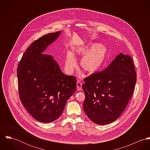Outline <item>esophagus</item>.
Instances as JSON below:
<instances>
[{
  "mask_svg": "<svg viewBox=\"0 0 150 150\" xmlns=\"http://www.w3.org/2000/svg\"><path fill=\"white\" fill-rule=\"evenodd\" d=\"M77 88L78 91H81L82 90V83L79 80H78L77 81Z\"/></svg>",
  "mask_w": 150,
  "mask_h": 150,
  "instance_id": "1",
  "label": "esophagus"
}]
</instances>
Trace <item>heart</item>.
<instances>
[{
	"mask_svg": "<svg viewBox=\"0 0 150 150\" xmlns=\"http://www.w3.org/2000/svg\"><path fill=\"white\" fill-rule=\"evenodd\" d=\"M80 52L84 54L80 60L81 66L88 71L95 72L103 64L107 55V48L98 43H93L89 47L82 49ZM76 65L74 54L69 52L66 62L65 69L68 73H71Z\"/></svg>",
	"mask_w": 150,
	"mask_h": 150,
	"instance_id": "b5f03b06",
	"label": "heart"
}]
</instances>
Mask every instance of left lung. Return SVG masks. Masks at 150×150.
<instances>
[{
  "label": "left lung",
  "mask_w": 150,
  "mask_h": 150,
  "mask_svg": "<svg viewBox=\"0 0 150 150\" xmlns=\"http://www.w3.org/2000/svg\"><path fill=\"white\" fill-rule=\"evenodd\" d=\"M84 81L86 115L98 125L110 124L122 114L133 94L136 74L132 58L120 53L106 69L86 77Z\"/></svg>",
  "instance_id": "left-lung-1"
}]
</instances>
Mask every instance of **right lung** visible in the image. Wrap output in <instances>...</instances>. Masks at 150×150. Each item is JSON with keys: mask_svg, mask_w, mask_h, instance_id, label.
Wrapping results in <instances>:
<instances>
[{"mask_svg": "<svg viewBox=\"0 0 150 150\" xmlns=\"http://www.w3.org/2000/svg\"><path fill=\"white\" fill-rule=\"evenodd\" d=\"M61 34L49 33L33 42L17 68L22 103L33 118L43 123L58 119L76 90V78L65 75L52 56L43 54Z\"/></svg>", "mask_w": 150, "mask_h": 150, "instance_id": "1", "label": "right lung"}]
</instances>
